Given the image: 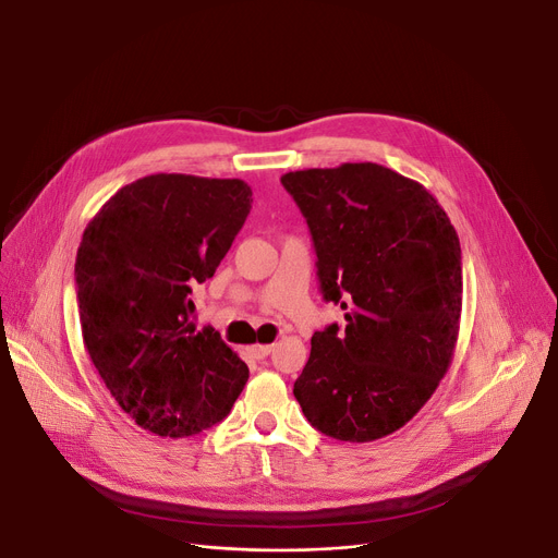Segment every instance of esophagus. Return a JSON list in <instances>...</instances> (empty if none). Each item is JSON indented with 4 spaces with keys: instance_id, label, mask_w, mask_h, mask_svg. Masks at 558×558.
<instances>
[{
    "instance_id": "34e87169",
    "label": "esophagus",
    "mask_w": 558,
    "mask_h": 558,
    "mask_svg": "<svg viewBox=\"0 0 558 558\" xmlns=\"http://www.w3.org/2000/svg\"><path fill=\"white\" fill-rule=\"evenodd\" d=\"M246 350H248V354L253 359H265V356H269L274 352V343L271 345L269 343H265V345L263 343H255V345H248Z\"/></svg>"
}]
</instances>
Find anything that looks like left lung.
I'll list each match as a JSON object with an SVG mask.
<instances>
[{"mask_svg": "<svg viewBox=\"0 0 558 558\" xmlns=\"http://www.w3.org/2000/svg\"><path fill=\"white\" fill-rule=\"evenodd\" d=\"M312 231L337 323L312 337L293 384L307 422L341 441H375L411 422L453 361L462 251L422 183L379 163L282 174Z\"/></svg>", "mask_w": 558, "mask_h": 558, "instance_id": "obj_1", "label": "left lung"}]
</instances>
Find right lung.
Returning a JSON list of instances; mask_svg holds the SVG:
<instances>
[{
    "label": "right lung",
    "mask_w": 558,
    "mask_h": 558,
    "mask_svg": "<svg viewBox=\"0 0 558 558\" xmlns=\"http://www.w3.org/2000/svg\"><path fill=\"white\" fill-rule=\"evenodd\" d=\"M242 179L147 174L109 197L76 255L85 350L145 430L197 435L221 422L248 367L215 329L195 331L191 293L213 278L251 210Z\"/></svg>",
    "instance_id": "add662e5"
}]
</instances>
